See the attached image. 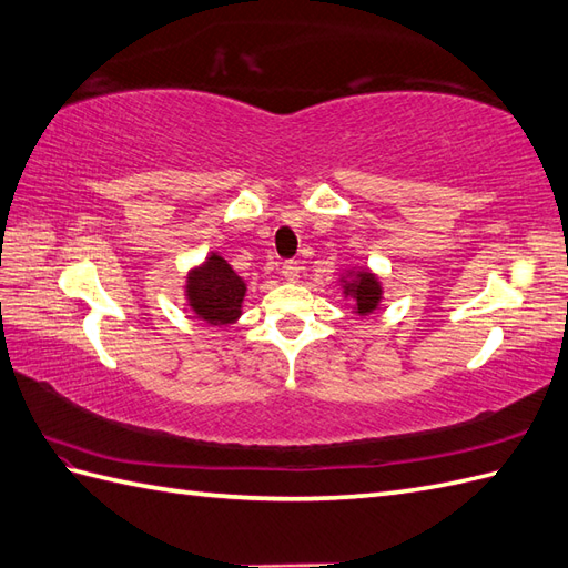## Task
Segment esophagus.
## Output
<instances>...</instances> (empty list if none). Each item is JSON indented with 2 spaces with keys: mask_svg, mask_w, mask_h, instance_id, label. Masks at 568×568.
<instances>
[{
  "mask_svg": "<svg viewBox=\"0 0 568 568\" xmlns=\"http://www.w3.org/2000/svg\"><path fill=\"white\" fill-rule=\"evenodd\" d=\"M281 273H283V278H285L287 283H297V281H300V273H302V266H300L297 261H285Z\"/></svg>",
  "mask_w": 568,
  "mask_h": 568,
  "instance_id": "esophagus-1",
  "label": "esophagus"
}]
</instances>
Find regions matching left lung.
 <instances>
[{
    "label": "left lung",
    "mask_w": 568,
    "mask_h": 568,
    "mask_svg": "<svg viewBox=\"0 0 568 568\" xmlns=\"http://www.w3.org/2000/svg\"><path fill=\"white\" fill-rule=\"evenodd\" d=\"M338 285H341V293H344V300H348V307L355 316H371L373 312L379 310L385 287H382L379 275L373 273L371 268L355 266V268L344 271L338 278Z\"/></svg>",
    "instance_id": "left-lung-1"
}]
</instances>
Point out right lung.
Masks as SVG:
<instances>
[{"instance_id":"obj_1","label":"right lung","mask_w":568,"mask_h":568,"mask_svg":"<svg viewBox=\"0 0 568 568\" xmlns=\"http://www.w3.org/2000/svg\"><path fill=\"white\" fill-rule=\"evenodd\" d=\"M183 293H186L189 310L195 314V320L207 326L227 328L242 316L246 281L236 275L222 254L210 252L205 261L186 273Z\"/></svg>"}]
</instances>
